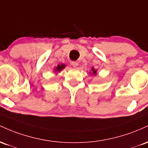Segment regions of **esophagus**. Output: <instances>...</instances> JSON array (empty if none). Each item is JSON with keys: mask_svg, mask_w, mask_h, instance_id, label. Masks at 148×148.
<instances>
[{"mask_svg": "<svg viewBox=\"0 0 148 148\" xmlns=\"http://www.w3.org/2000/svg\"><path fill=\"white\" fill-rule=\"evenodd\" d=\"M71 64H72V66H73V67H77V66H78V63H77V61H72Z\"/></svg>", "mask_w": 148, "mask_h": 148, "instance_id": "obj_1", "label": "esophagus"}]
</instances>
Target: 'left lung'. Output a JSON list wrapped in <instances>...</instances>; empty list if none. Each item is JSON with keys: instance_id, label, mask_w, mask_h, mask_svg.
<instances>
[{"instance_id": "1", "label": "left lung", "mask_w": 148, "mask_h": 148, "mask_svg": "<svg viewBox=\"0 0 148 148\" xmlns=\"http://www.w3.org/2000/svg\"><path fill=\"white\" fill-rule=\"evenodd\" d=\"M92 71H93V74H96V71H95V70H94V69H93V68H92Z\"/></svg>"}]
</instances>
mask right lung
<instances>
[{"label":"right lung","instance_id":"right-lung-1","mask_svg":"<svg viewBox=\"0 0 148 148\" xmlns=\"http://www.w3.org/2000/svg\"><path fill=\"white\" fill-rule=\"evenodd\" d=\"M65 68V65L64 64H61V65H58L57 67L55 69L56 71H61L63 69Z\"/></svg>","mask_w":148,"mask_h":148}]
</instances>
